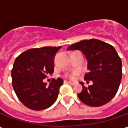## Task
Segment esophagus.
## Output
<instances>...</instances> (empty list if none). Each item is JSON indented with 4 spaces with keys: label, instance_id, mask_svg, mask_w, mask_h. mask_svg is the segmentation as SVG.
<instances>
[{
    "label": "esophagus",
    "instance_id": "34e87169",
    "mask_svg": "<svg viewBox=\"0 0 128 128\" xmlns=\"http://www.w3.org/2000/svg\"><path fill=\"white\" fill-rule=\"evenodd\" d=\"M64 83L68 84L71 85V86H73V85H75V83H73V82H68V81H64Z\"/></svg>",
    "mask_w": 128,
    "mask_h": 128
}]
</instances>
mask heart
<instances>
[{"instance_id":"heart-1","label":"heart","mask_w":128,"mask_h":128,"mask_svg":"<svg viewBox=\"0 0 128 128\" xmlns=\"http://www.w3.org/2000/svg\"><path fill=\"white\" fill-rule=\"evenodd\" d=\"M76 75V73H72V74H68V75H66V77H67L69 79H74L75 78V76Z\"/></svg>"}]
</instances>
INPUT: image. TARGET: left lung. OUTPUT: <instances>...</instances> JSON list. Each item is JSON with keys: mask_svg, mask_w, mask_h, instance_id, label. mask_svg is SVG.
<instances>
[{"mask_svg": "<svg viewBox=\"0 0 128 128\" xmlns=\"http://www.w3.org/2000/svg\"><path fill=\"white\" fill-rule=\"evenodd\" d=\"M68 50H80L88 61L89 72L84 80L92 84L85 87L78 94L84 104L92 107H99L107 104L115 96L122 78L121 58L112 45L96 39L82 40L72 44Z\"/></svg>", "mask_w": 128, "mask_h": 128, "instance_id": "obj_1", "label": "left lung"}]
</instances>
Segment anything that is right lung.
<instances>
[{
    "label": "right lung",
    "mask_w": 128,
    "mask_h": 128,
    "mask_svg": "<svg viewBox=\"0 0 128 128\" xmlns=\"http://www.w3.org/2000/svg\"><path fill=\"white\" fill-rule=\"evenodd\" d=\"M61 47L32 48L15 60L12 70L13 88L19 100L31 110L46 109L58 98L63 80L53 79L48 86L43 80L53 74L54 58Z\"/></svg>",
    "instance_id": "add662e5"
}]
</instances>
